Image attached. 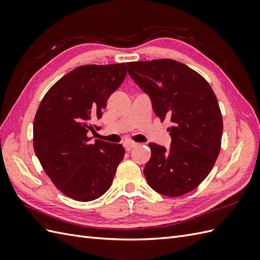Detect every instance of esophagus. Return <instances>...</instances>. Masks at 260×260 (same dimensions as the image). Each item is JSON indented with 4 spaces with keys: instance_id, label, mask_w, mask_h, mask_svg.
I'll use <instances>...</instances> for the list:
<instances>
[{
    "instance_id": "34e87169",
    "label": "esophagus",
    "mask_w": 260,
    "mask_h": 260,
    "mask_svg": "<svg viewBox=\"0 0 260 260\" xmlns=\"http://www.w3.org/2000/svg\"><path fill=\"white\" fill-rule=\"evenodd\" d=\"M136 145L137 144H136V143H134V142H126V143H124V147H125L126 151H131L132 148L135 147Z\"/></svg>"
}]
</instances>
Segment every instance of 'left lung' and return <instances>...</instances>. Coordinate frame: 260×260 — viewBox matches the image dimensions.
<instances>
[{
  "mask_svg": "<svg viewBox=\"0 0 260 260\" xmlns=\"http://www.w3.org/2000/svg\"><path fill=\"white\" fill-rule=\"evenodd\" d=\"M131 78L151 98L157 117L169 118L170 148L150 143L148 185L159 194L180 197L207 178L217 159L223 131L219 104L209 82L172 59L127 62Z\"/></svg>",
  "mask_w": 260,
  "mask_h": 260,
  "instance_id": "1",
  "label": "left lung"
}]
</instances>
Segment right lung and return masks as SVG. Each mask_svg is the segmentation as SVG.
Listing matches in <instances>:
<instances>
[{"mask_svg": "<svg viewBox=\"0 0 260 260\" xmlns=\"http://www.w3.org/2000/svg\"><path fill=\"white\" fill-rule=\"evenodd\" d=\"M125 63L86 64L58 80L43 97L33 121V147L43 170L64 196L87 202L113 183L125 150L88 137L109 96L124 81Z\"/></svg>", "mask_w": 260, "mask_h": 260, "instance_id": "1", "label": "right lung"}]
</instances>
